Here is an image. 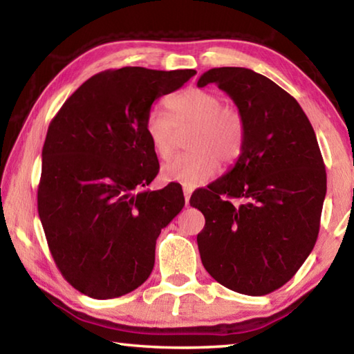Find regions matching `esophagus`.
<instances>
[{"label": "esophagus", "mask_w": 354, "mask_h": 354, "mask_svg": "<svg viewBox=\"0 0 354 354\" xmlns=\"http://www.w3.org/2000/svg\"><path fill=\"white\" fill-rule=\"evenodd\" d=\"M183 192H184V200H185V205H189L190 195H192V192H194V189L189 187V185H184V187H183Z\"/></svg>", "instance_id": "1"}]
</instances>
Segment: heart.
Segmentation results:
<instances>
[{"label":"heart","instance_id":"1","mask_svg":"<svg viewBox=\"0 0 354 354\" xmlns=\"http://www.w3.org/2000/svg\"><path fill=\"white\" fill-rule=\"evenodd\" d=\"M170 117L159 107L145 115V134L159 158H169L175 148L176 129L190 128L189 153L178 154L162 165L165 181L181 183L189 187L211 179L225 165L234 164L245 143L242 112L223 104L218 93L206 88H185L165 101Z\"/></svg>","mask_w":354,"mask_h":354}]
</instances>
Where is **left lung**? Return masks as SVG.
Masks as SVG:
<instances>
[{
    "instance_id": "left-lung-1",
    "label": "left lung",
    "mask_w": 354,
    "mask_h": 354,
    "mask_svg": "<svg viewBox=\"0 0 354 354\" xmlns=\"http://www.w3.org/2000/svg\"><path fill=\"white\" fill-rule=\"evenodd\" d=\"M207 84L242 112L245 143L226 175L190 196L206 220L196 236L201 262L227 289L267 295L298 272L317 242L325 164L306 113L278 84L242 67L209 70L198 87Z\"/></svg>"
}]
</instances>
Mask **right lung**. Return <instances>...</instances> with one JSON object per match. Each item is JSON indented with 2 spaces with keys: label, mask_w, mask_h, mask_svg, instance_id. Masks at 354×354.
<instances>
[{
  "label": "right lung",
  "mask_w": 354,
  "mask_h": 354,
  "mask_svg": "<svg viewBox=\"0 0 354 354\" xmlns=\"http://www.w3.org/2000/svg\"><path fill=\"white\" fill-rule=\"evenodd\" d=\"M195 70L123 67L93 75L48 127L39 217L59 272L76 290L107 299L148 279L160 230L184 207L183 189L145 190L159 173L145 134L154 100Z\"/></svg>",
  "instance_id": "add662e5"
}]
</instances>
